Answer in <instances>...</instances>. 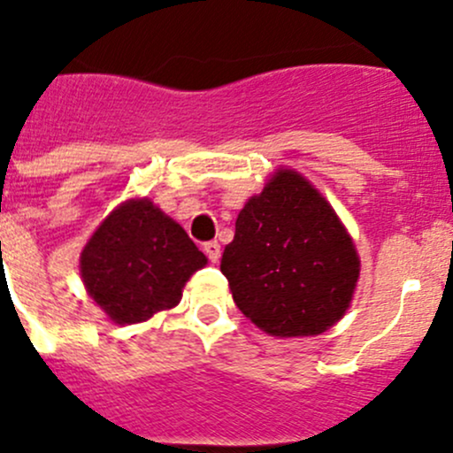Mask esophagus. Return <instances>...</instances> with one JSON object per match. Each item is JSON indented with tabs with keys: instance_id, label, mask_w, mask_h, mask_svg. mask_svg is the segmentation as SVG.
Returning <instances> with one entry per match:
<instances>
[{
	"instance_id": "esophagus-1",
	"label": "esophagus",
	"mask_w": 453,
	"mask_h": 453,
	"mask_svg": "<svg viewBox=\"0 0 453 453\" xmlns=\"http://www.w3.org/2000/svg\"><path fill=\"white\" fill-rule=\"evenodd\" d=\"M203 251H206V256L211 263H217L219 256H221V245H219L217 241H208V242H203Z\"/></svg>"
}]
</instances>
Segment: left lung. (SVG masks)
Segmentation results:
<instances>
[{
  "mask_svg": "<svg viewBox=\"0 0 453 453\" xmlns=\"http://www.w3.org/2000/svg\"><path fill=\"white\" fill-rule=\"evenodd\" d=\"M221 271L239 311L266 334L314 336L349 308L360 260L330 203L282 169L239 212Z\"/></svg>",
  "mask_w": 453,
  "mask_h": 453,
  "instance_id": "obj_1",
  "label": "left lung"
}]
</instances>
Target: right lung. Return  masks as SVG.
<instances>
[{"label":"right lung","instance_id":"obj_1","mask_svg":"<svg viewBox=\"0 0 453 453\" xmlns=\"http://www.w3.org/2000/svg\"><path fill=\"white\" fill-rule=\"evenodd\" d=\"M206 256L182 226L147 199H130L106 217L80 258L90 297L114 323H139L178 306Z\"/></svg>","mask_w":453,"mask_h":453}]
</instances>
